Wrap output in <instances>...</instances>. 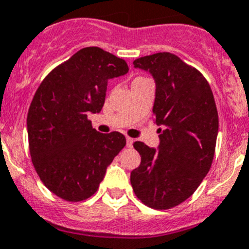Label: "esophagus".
<instances>
[{"mask_svg": "<svg viewBox=\"0 0 249 249\" xmlns=\"http://www.w3.org/2000/svg\"><path fill=\"white\" fill-rule=\"evenodd\" d=\"M133 142H134L133 138H129V137L126 138V145L129 146V148H131V146H133Z\"/></svg>", "mask_w": 249, "mask_h": 249, "instance_id": "1", "label": "esophagus"}]
</instances>
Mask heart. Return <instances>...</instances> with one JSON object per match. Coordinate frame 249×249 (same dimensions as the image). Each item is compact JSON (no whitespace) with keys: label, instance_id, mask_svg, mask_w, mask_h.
<instances>
[{"label":"heart","instance_id":"b5f03b06","mask_svg":"<svg viewBox=\"0 0 249 249\" xmlns=\"http://www.w3.org/2000/svg\"><path fill=\"white\" fill-rule=\"evenodd\" d=\"M140 79H144V77H137V79H135V80H140Z\"/></svg>","mask_w":249,"mask_h":249}]
</instances>
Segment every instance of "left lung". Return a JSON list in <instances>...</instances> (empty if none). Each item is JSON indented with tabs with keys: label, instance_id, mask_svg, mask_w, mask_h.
I'll return each instance as SVG.
<instances>
[{
	"label": "left lung",
	"instance_id": "left-lung-1",
	"mask_svg": "<svg viewBox=\"0 0 249 249\" xmlns=\"http://www.w3.org/2000/svg\"><path fill=\"white\" fill-rule=\"evenodd\" d=\"M155 80L153 116L159 148L135 142L142 161L130 183L142 203L170 209L199 187L213 163L218 135V111L208 81L196 68L170 53L144 56L133 62Z\"/></svg>",
	"mask_w": 249,
	"mask_h": 249
}]
</instances>
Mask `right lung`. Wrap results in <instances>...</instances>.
<instances>
[{"mask_svg":"<svg viewBox=\"0 0 249 249\" xmlns=\"http://www.w3.org/2000/svg\"><path fill=\"white\" fill-rule=\"evenodd\" d=\"M129 71L125 60L84 47L42 80L27 114L29 148L45 187L68 202L98 190L107 168L126 144L119 131L101 134L88 119L103 109L107 81Z\"/></svg>","mask_w":249,"mask_h":249,"instance_id":"right-lung-1","label":"right lung"}]
</instances>
